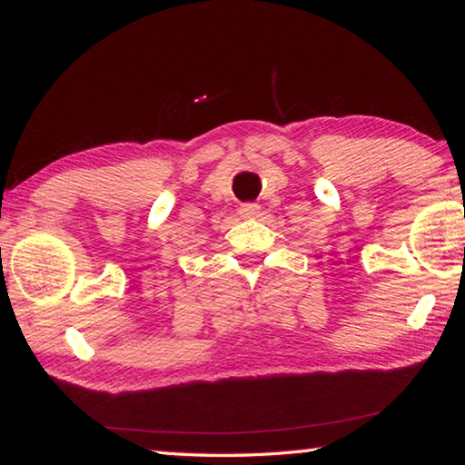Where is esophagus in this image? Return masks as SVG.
<instances>
[{"label": "esophagus", "instance_id": "34e87169", "mask_svg": "<svg viewBox=\"0 0 465 465\" xmlns=\"http://www.w3.org/2000/svg\"><path fill=\"white\" fill-rule=\"evenodd\" d=\"M258 213H261V207L256 203H243L240 207V215L243 219H254L258 217Z\"/></svg>", "mask_w": 465, "mask_h": 465}]
</instances>
